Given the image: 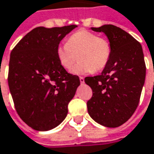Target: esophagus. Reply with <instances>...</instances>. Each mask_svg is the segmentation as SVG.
I'll return each mask as SVG.
<instances>
[{
    "mask_svg": "<svg viewBox=\"0 0 154 154\" xmlns=\"http://www.w3.org/2000/svg\"><path fill=\"white\" fill-rule=\"evenodd\" d=\"M79 80H80V83H81V84H84V83H85V78L83 77H79Z\"/></svg>",
    "mask_w": 154,
    "mask_h": 154,
    "instance_id": "esophagus-1",
    "label": "esophagus"
}]
</instances>
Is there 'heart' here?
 <instances>
[{
  "label": "heart",
  "instance_id": "heart-1",
  "mask_svg": "<svg viewBox=\"0 0 154 154\" xmlns=\"http://www.w3.org/2000/svg\"><path fill=\"white\" fill-rule=\"evenodd\" d=\"M111 54L109 42L94 32L82 30L70 36L67 43L56 48V55L65 69H70L78 57L80 62L72 69L75 75L100 70L107 64Z\"/></svg>",
  "mask_w": 154,
  "mask_h": 154
}]
</instances>
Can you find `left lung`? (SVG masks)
Masks as SVG:
<instances>
[{"mask_svg": "<svg viewBox=\"0 0 154 154\" xmlns=\"http://www.w3.org/2000/svg\"><path fill=\"white\" fill-rule=\"evenodd\" d=\"M91 29L106 36L111 54L100 75L85 78L92 90L87 109L96 122L116 128L131 118L137 107L146 79L144 53L140 43L117 26Z\"/></svg>", "mask_w": 154, "mask_h": 154, "instance_id": "8db88e82", "label": "left lung"}]
</instances>
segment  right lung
<instances>
[{"label":"right lung","instance_id":"1","mask_svg":"<svg viewBox=\"0 0 154 154\" xmlns=\"http://www.w3.org/2000/svg\"><path fill=\"white\" fill-rule=\"evenodd\" d=\"M77 27H37L10 54L9 91L20 118L33 130L47 131L60 125L80 85L79 77L69 74L56 55L62 39Z\"/></svg>","mask_w":154,"mask_h":154}]
</instances>
